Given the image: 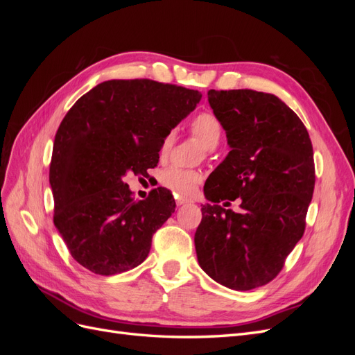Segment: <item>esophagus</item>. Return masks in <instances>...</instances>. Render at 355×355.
<instances>
[{
    "label": "esophagus",
    "instance_id": "34e87169",
    "mask_svg": "<svg viewBox=\"0 0 355 355\" xmlns=\"http://www.w3.org/2000/svg\"><path fill=\"white\" fill-rule=\"evenodd\" d=\"M187 202H191V200L185 198V197H176V204H178V206H182V204H187Z\"/></svg>",
    "mask_w": 355,
    "mask_h": 355
}]
</instances>
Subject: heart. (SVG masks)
Instances as JSON below:
<instances>
[{
	"mask_svg": "<svg viewBox=\"0 0 355 355\" xmlns=\"http://www.w3.org/2000/svg\"><path fill=\"white\" fill-rule=\"evenodd\" d=\"M191 132L198 137L206 149H214L220 142L222 124L211 112H200L191 120ZM175 142V132H168L159 146L161 157L167 155ZM202 179V175L194 168L170 166L161 171L159 184L175 196H191Z\"/></svg>",
	"mask_w": 355,
	"mask_h": 355,
	"instance_id": "b5f03b06",
	"label": "heart"
}]
</instances>
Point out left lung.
<instances>
[{"label":"left lung","mask_w":355,"mask_h":355,"mask_svg":"<svg viewBox=\"0 0 355 355\" xmlns=\"http://www.w3.org/2000/svg\"><path fill=\"white\" fill-rule=\"evenodd\" d=\"M231 151L211 171L196 232L198 263L234 290L265 286L302 239L315 185L313 144L300 118L274 94L209 90ZM241 198L240 214L220 200ZM225 204H230L228 201Z\"/></svg>","instance_id":"1"}]
</instances>
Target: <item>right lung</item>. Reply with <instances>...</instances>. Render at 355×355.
Here are the masks:
<instances>
[{"label":"right lung","instance_id":"obj_1","mask_svg":"<svg viewBox=\"0 0 355 355\" xmlns=\"http://www.w3.org/2000/svg\"><path fill=\"white\" fill-rule=\"evenodd\" d=\"M201 99L198 90L153 80H111L73 103L53 144L55 222L71 256L114 275L142 263L153 235L175 211L166 188L135 201L124 182L158 164L164 136Z\"/></svg>","mask_w":355,"mask_h":355}]
</instances>
